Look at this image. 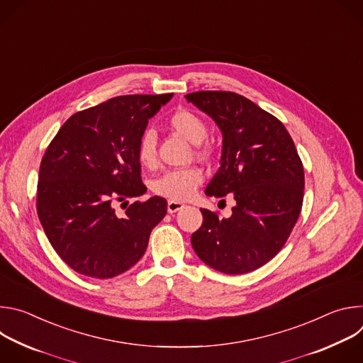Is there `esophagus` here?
I'll use <instances>...</instances> for the list:
<instances>
[{
  "mask_svg": "<svg viewBox=\"0 0 363 363\" xmlns=\"http://www.w3.org/2000/svg\"><path fill=\"white\" fill-rule=\"evenodd\" d=\"M184 206H185V205H184L182 202H178V201H168V213H169V214H174V213L182 210Z\"/></svg>",
  "mask_w": 363,
  "mask_h": 363,
  "instance_id": "1",
  "label": "esophagus"
}]
</instances>
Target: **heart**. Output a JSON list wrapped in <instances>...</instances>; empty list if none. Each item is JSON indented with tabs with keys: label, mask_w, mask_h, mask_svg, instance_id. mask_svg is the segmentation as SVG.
<instances>
[{
	"label": "heart",
	"mask_w": 363,
	"mask_h": 363,
	"mask_svg": "<svg viewBox=\"0 0 363 363\" xmlns=\"http://www.w3.org/2000/svg\"><path fill=\"white\" fill-rule=\"evenodd\" d=\"M171 128L191 143H201L206 136L205 122L192 111L179 109L169 119ZM211 146L203 147L202 153H211ZM138 161L143 167H153L157 162V135L153 130H145L138 142ZM202 182V172L196 168L168 171L152 182L155 194L172 201H185L191 198Z\"/></svg>",
	"instance_id": "b5f03b06"
}]
</instances>
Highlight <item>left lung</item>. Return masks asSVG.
Here are the masks:
<instances>
[{"instance_id": "8db88e82", "label": "left lung", "mask_w": 363, "mask_h": 363, "mask_svg": "<svg viewBox=\"0 0 363 363\" xmlns=\"http://www.w3.org/2000/svg\"><path fill=\"white\" fill-rule=\"evenodd\" d=\"M185 99L223 133L220 168L205 194H233L228 218L202 210L191 237L201 260L225 274L260 269L283 248L301 211L304 171L284 125L233 91H195Z\"/></svg>"}]
</instances>
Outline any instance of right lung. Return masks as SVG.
<instances>
[{
	"label": "right lung",
	"mask_w": 363,
	"mask_h": 363,
	"mask_svg": "<svg viewBox=\"0 0 363 363\" xmlns=\"http://www.w3.org/2000/svg\"><path fill=\"white\" fill-rule=\"evenodd\" d=\"M168 94H128L77 112L48 145L40 165L37 214L62 260L74 272L112 279L133 267L149 235L167 216V199L135 201L125 214L115 202L140 196L138 142Z\"/></svg>",
	"instance_id": "1"
}]
</instances>
